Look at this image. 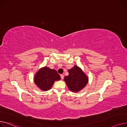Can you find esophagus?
<instances>
[{"label":"esophagus","mask_w":127,"mask_h":127,"mask_svg":"<svg viewBox=\"0 0 127 127\" xmlns=\"http://www.w3.org/2000/svg\"><path fill=\"white\" fill-rule=\"evenodd\" d=\"M61 77L62 79H63L64 78V75H63V74H61Z\"/></svg>","instance_id":"obj_1"}]
</instances>
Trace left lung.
<instances>
[{"label": "left lung", "instance_id": "obj_1", "mask_svg": "<svg viewBox=\"0 0 127 127\" xmlns=\"http://www.w3.org/2000/svg\"><path fill=\"white\" fill-rule=\"evenodd\" d=\"M69 75L64 80L68 89L73 92H78L84 89L88 83L89 78L80 67L74 65L68 70Z\"/></svg>", "mask_w": 127, "mask_h": 127}]
</instances>
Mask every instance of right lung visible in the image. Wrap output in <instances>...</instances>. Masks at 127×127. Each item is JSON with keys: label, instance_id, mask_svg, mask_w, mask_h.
Masks as SVG:
<instances>
[{"label": "right lung", "instance_id": "obj_1", "mask_svg": "<svg viewBox=\"0 0 127 127\" xmlns=\"http://www.w3.org/2000/svg\"><path fill=\"white\" fill-rule=\"evenodd\" d=\"M61 76L57 71L46 66L37 71L34 76L35 84L43 91L49 90L55 81L61 79Z\"/></svg>", "mask_w": 127, "mask_h": 127}]
</instances>
